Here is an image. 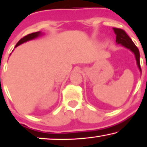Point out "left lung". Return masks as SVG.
Instances as JSON below:
<instances>
[{
    "mask_svg": "<svg viewBox=\"0 0 147 147\" xmlns=\"http://www.w3.org/2000/svg\"><path fill=\"white\" fill-rule=\"evenodd\" d=\"M113 30L116 35V43L117 44H121L123 47L127 48L128 49L131 50L135 54L137 66L141 73V65H140V53L139 49L135 45V43H133L132 39L129 37L128 35L126 34V32L123 30L116 28H113Z\"/></svg>",
    "mask_w": 147,
    "mask_h": 147,
    "instance_id": "1",
    "label": "left lung"
}]
</instances>
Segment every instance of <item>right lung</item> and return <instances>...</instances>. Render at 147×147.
<instances>
[{
	"label": "right lung",
	"mask_w": 147,
	"mask_h": 147,
	"mask_svg": "<svg viewBox=\"0 0 147 147\" xmlns=\"http://www.w3.org/2000/svg\"><path fill=\"white\" fill-rule=\"evenodd\" d=\"M41 34V32H34V33H32V34L27 35V36H26L24 37V38H22L17 43V44L16 45V46H15V47H18V46L22 44V43L26 42V41L32 40V39H33L38 38V37L40 36Z\"/></svg>",
	"instance_id": "add662e5"
}]
</instances>
